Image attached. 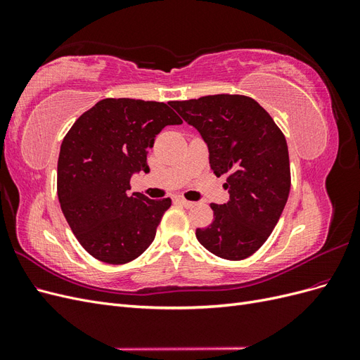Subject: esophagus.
Listing matches in <instances>:
<instances>
[{
	"label": "esophagus",
	"mask_w": 360,
	"mask_h": 360,
	"mask_svg": "<svg viewBox=\"0 0 360 360\" xmlns=\"http://www.w3.org/2000/svg\"><path fill=\"white\" fill-rule=\"evenodd\" d=\"M176 201H177L179 204L184 205V207H192V205H193V202H192V201H188V200H184V198H181V197H179Z\"/></svg>",
	"instance_id": "obj_1"
}]
</instances>
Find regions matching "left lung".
I'll list each match as a JSON object with an SVG mask.
<instances>
[{
  "label": "left lung",
  "mask_w": 360,
  "mask_h": 360,
  "mask_svg": "<svg viewBox=\"0 0 360 360\" xmlns=\"http://www.w3.org/2000/svg\"><path fill=\"white\" fill-rule=\"evenodd\" d=\"M209 147L210 168L226 174V204H210L213 222L197 228L198 242L216 257L252 255L274 231L288 200V147L274 118L252 97L214 94L169 102Z\"/></svg>",
  "instance_id": "left-lung-1"
}]
</instances>
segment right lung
<instances>
[{
	"mask_svg": "<svg viewBox=\"0 0 360 360\" xmlns=\"http://www.w3.org/2000/svg\"><path fill=\"white\" fill-rule=\"evenodd\" d=\"M163 102L103 99L64 136L57 172L58 201L81 246L108 264H126L155 240L171 200L129 193L130 177L148 172L147 148L160 130L181 124Z\"/></svg>",
	"mask_w": 360,
	"mask_h": 360,
	"instance_id": "obj_1",
	"label": "right lung"
}]
</instances>
